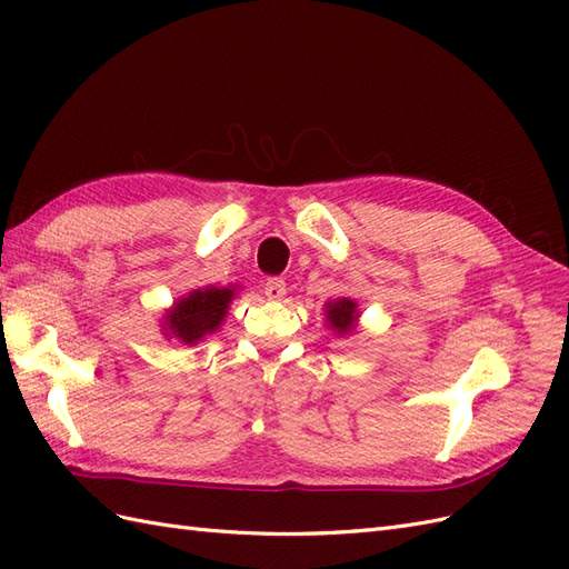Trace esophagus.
I'll return each instance as SVG.
<instances>
[{
    "mask_svg": "<svg viewBox=\"0 0 569 569\" xmlns=\"http://www.w3.org/2000/svg\"><path fill=\"white\" fill-rule=\"evenodd\" d=\"M263 291H266V297H268L270 301H280V299L287 295L284 280H280V278H268V280L263 282Z\"/></svg>",
    "mask_w": 569,
    "mask_h": 569,
    "instance_id": "34e87169",
    "label": "esophagus"
}]
</instances>
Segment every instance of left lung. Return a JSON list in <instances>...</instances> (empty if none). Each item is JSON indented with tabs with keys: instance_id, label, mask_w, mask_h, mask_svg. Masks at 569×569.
<instances>
[{
	"instance_id": "obj_1",
	"label": "left lung",
	"mask_w": 569,
	"mask_h": 569,
	"mask_svg": "<svg viewBox=\"0 0 569 569\" xmlns=\"http://www.w3.org/2000/svg\"><path fill=\"white\" fill-rule=\"evenodd\" d=\"M356 316V303L349 299H339L337 303L327 306V320L332 322V327H337V332H351Z\"/></svg>"
}]
</instances>
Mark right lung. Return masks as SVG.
<instances>
[{
    "instance_id": "right-lung-1",
    "label": "right lung",
    "mask_w": 569,
    "mask_h": 569,
    "mask_svg": "<svg viewBox=\"0 0 569 569\" xmlns=\"http://www.w3.org/2000/svg\"><path fill=\"white\" fill-rule=\"evenodd\" d=\"M232 289H197L168 316V330L184 343H194L213 332L228 313Z\"/></svg>"
}]
</instances>
